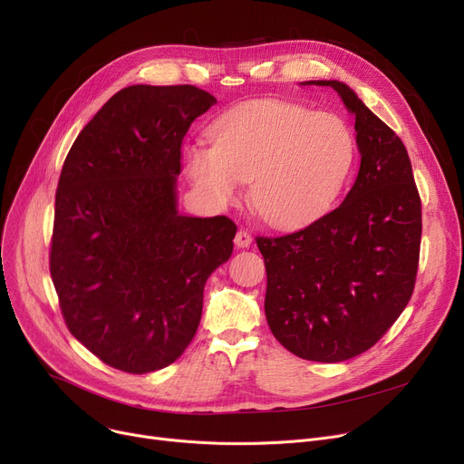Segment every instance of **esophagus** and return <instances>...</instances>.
Here are the masks:
<instances>
[{
    "mask_svg": "<svg viewBox=\"0 0 464 464\" xmlns=\"http://www.w3.org/2000/svg\"><path fill=\"white\" fill-rule=\"evenodd\" d=\"M235 245H237V248H248L252 245V235L245 229H238V233L235 237Z\"/></svg>",
    "mask_w": 464,
    "mask_h": 464,
    "instance_id": "esophagus-1",
    "label": "esophagus"
}]
</instances>
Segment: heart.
<instances>
[{"mask_svg":"<svg viewBox=\"0 0 464 464\" xmlns=\"http://www.w3.org/2000/svg\"><path fill=\"white\" fill-rule=\"evenodd\" d=\"M212 146L186 150V170L203 198L224 208L240 180L273 226L294 227L324 214L343 191L355 142L343 118L280 100L238 105L210 128Z\"/></svg>","mask_w":464,"mask_h":464,"instance_id":"b5f03b06","label":"heart"}]
</instances>
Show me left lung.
<instances>
[{
  "mask_svg": "<svg viewBox=\"0 0 464 464\" xmlns=\"http://www.w3.org/2000/svg\"><path fill=\"white\" fill-rule=\"evenodd\" d=\"M355 114L361 165L346 199L310 226L257 237L265 259V315L278 343L320 362L372 348L406 308L416 285L421 199L395 131L338 81Z\"/></svg>",
  "mask_w": 464,
  "mask_h": 464,
  "instance_id": "left-lung-1",
  "label": "left lung"
}]
</instances>
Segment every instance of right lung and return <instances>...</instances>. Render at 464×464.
I'll list each match as a JSON object with an SVG mask.
<instances>
[{"label": "right lung", "instance_id": "right-lung-1", "mask_svg": "<svg viewBox=\"0 0 464 464\" xmlns=\"http://www.w3.org/2000/svg\"><path fill=\"white\" fill-rule=\"evenodd\" d=\"M216 103L191 86L116 92L72 142L56 189L51 276L71 334L130 374L175 362L233 252L227 216L177 210L182 140Z\"/></svg>", "mask_w": 464, "mask_h": 464}]
</instances>
